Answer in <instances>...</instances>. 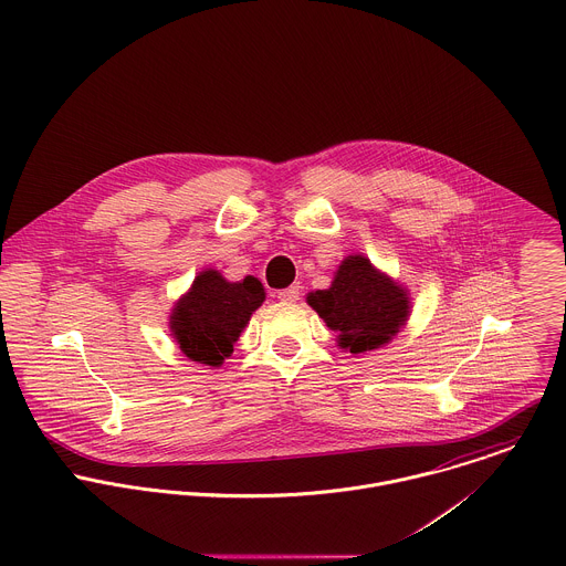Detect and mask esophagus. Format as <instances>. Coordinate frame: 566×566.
Masks as SVG:
<instances>
[{
  "mask_svg": "<svg viewBox=\"0 0 566 566\" xmlns=\"http://www.w3.org/2000/svg\"><path fill=\"white\" fill-rule=\"evenodd\" d=\"M277 300H282V302H297L300 300V286H289V289L277 291Z\"/></svg>",
  "mask_w": 566,
  "mask_h": 566,
  "instance_id": "1",
  "label": "esophagus"
}]
</instances>
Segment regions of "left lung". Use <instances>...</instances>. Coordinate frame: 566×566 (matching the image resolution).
<instances>
[{
    "instance_id": "obj_1",
    "label": "left lung",
    "mask_w": 566,
    "mask_h": 566,
    "mask_svg": "<svg viewBox=\"0 0 566 566\" xmlns=\"http://www.w3.org/2000/svg\"><path fill=\"white\" fill-rule=\"evenodd\" d=\"M306 302L337 333L340 349L352 354L385 347L411 315L409 291L363 253L345 255L333 284L308 293Z\"/></svg>"
}]
</instances>
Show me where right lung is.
Wrapping results in <instances>:
<instances>
[{
  "mask_svg": "<svg viewBox=\"0 0 566 566\" xmlns=\"http://www.w3.org/2000/svg\"><path fill=\"white\" fill-rule=\"evenodd\" d=\"M264 297L253 275L229 282L221 271L203 269L170 311V337L190 360L221 367Z\"/></svg>",
  "mask_w": 566,
  "mask_h": 566,
  "instance_id": "right-lung-1",
  "label": "right lung"
}]
</instances>
